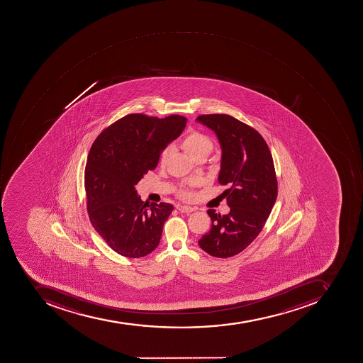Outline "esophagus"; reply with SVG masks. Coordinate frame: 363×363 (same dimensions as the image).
I'll return each mask as SVG.
<instances>
[{
	"label": "esophagus",
	"instance_id": "1",
	"mask_svg": "<svg viewBox=\"0 0 363 363\" xmlns=\"http://www.w3.org/2000/svg\"><path fill=\"white\" fill-rule=\"evenodd\" d=\"M177 208L180 211L181 213H192L194 212L195 208L192 206H188V205H177Z\"/></svg>",
	"mask_w": 363,
	"mask_h": 363
}]
</instances>
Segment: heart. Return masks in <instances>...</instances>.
I'll use <instances>...</instances> for the list:
<instances>
[{"mask_svg":"<svg viewBox=\"0 0 363 363\" xmlns=\"http://www.w3.org/2000/svg\"><path fill=\"white\" fill-rule=\"evenodd\" d=\"M182 147L184 150L192 157L193 159H196L200 155H208L213 150V143L208 135L204 133H199V131H193L189 133L186 137L183 139ZM171 149H165L161 155V162L164 163L170 155ZM180 195L182 198L188 196V192L184 190L180 191Z\"/></svg>","mask_w":363,"mask_h":363,"instance_id":"b5f03b06","label":"heart"}]
</instances>
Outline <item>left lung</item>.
Segmentation results:
<instances>
[{"instance_id":"obj_1","label":"left lung","mask_w":363,"mask_h":363,"mask_svg":"<svg viewBox=\"0 0 363 363\" xmlns=\"http://www.w3.org/2000/svg\"><path fill=\"white\" fill-rule=\"evenodd\" d=\"M196 123L218 137L222 150L218 180L230 186L224 191L230 213L220 216L208 211L212 226L199 245L214 257H230L257 238L275 204L273 157L263 137L232 116H199Z\"/></svg>"}]
</instances>
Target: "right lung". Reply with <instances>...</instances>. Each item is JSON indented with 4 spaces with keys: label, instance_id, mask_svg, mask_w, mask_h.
<instances>
[{
    "label": "right lung",
    "instance_id": "1",
    "mask_svg": "<svg viewBox=\"0 0 363 363\" xmlns=\"http://www.w3.org/2000/svg\"><path fill=\"white\" fill-rule=\"evenodd\" d=\"M186 119L140 113L121 118L98 135L85 168L90 222L119 255L139 258L157 248L173 205L143 203L135 186L184 130Z\"/></svg>",
    "mask_w": 363,
    "mask_h": 363
}]
</instances>
